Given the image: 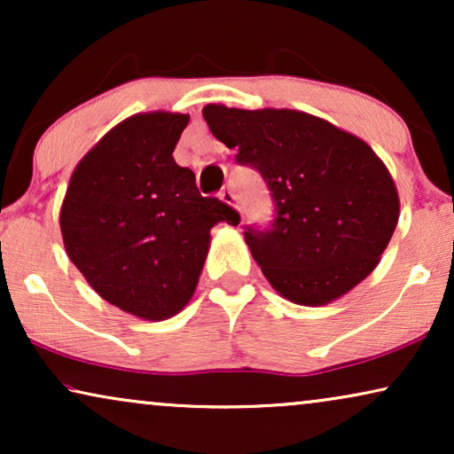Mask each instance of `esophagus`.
<instances>
[{
  "label": "esophagus",
  "mask_w": 454,
  "mask_h": 454,
  "mask_svg": "<svg viewBox=\"0 0 454 454\" xmlns=\"http://www.w3.org/2000/svg\"><path fill=\"white\" fill-rule=\"evenodd\" d=\"M219 198H221V200L225 202V204H229V207H233V208L239 210V207H238L239 200H238V196H235L231 190H223L221 194H219Z\"/></svg>",
  "instance_id": "obj_1"
}]
</instances>
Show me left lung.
<instances>
[{
    "label": "left lung",
    "instance_id": "1",
    "mask_svg": "<svg viewBox=\"0 0 454 454\" xmlns=\"http://www.w3.org/2000/svg\"><path fill=\"white\" fill-rule=\"evenodd\" d=\"M235 160L262 176L275 202L246 244L283 297L325 306L376 269L399 221V194L376 153L320 117L291 109H202Z\"/></svg>",
    "mask_w": 454,
    "mask_h": 454
}]
</instances>
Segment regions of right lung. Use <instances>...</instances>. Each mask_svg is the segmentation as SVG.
Segmentation results:
<instances>
[{
    "label": "right lung",
    "instance_id": "1",
    "mask_svg": "<svg viewBox=\"0 0 454 454\" xmlns=\"http://www.w3.org/2000/svg\"><path fill=\"white\" fill-rule=\"evenodd\" d=\"M190 115L140 114L80 160L59 213L66 252L103 300L145 320L182 312L194 294L210 229L239 213L204 198L173 159Z\"/></svg>",
    "mask_w": 454,
    "mask_h": 454
}]
</instances>
